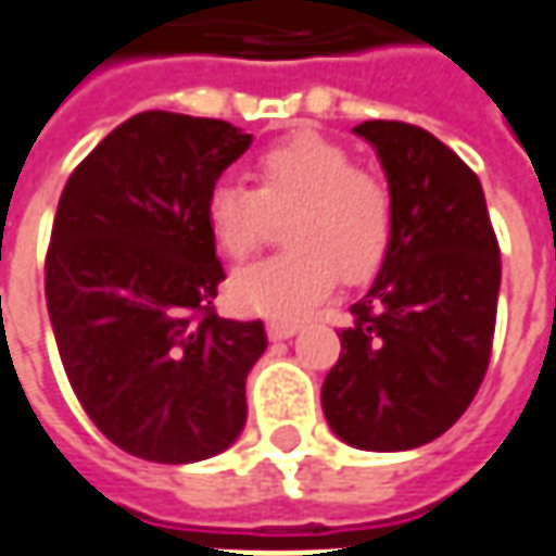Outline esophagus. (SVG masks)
<instances>
[{"label": "esophagus", "mask_w": 556, "mask_h": 556, "mask_svg": "<svg viewBox=\"0 0 556 556\" xmlns=\"http://www.w3.org/2000/svg\"><path fill=\"white\" fill-rule=\"evenodd\" d=\"M298 328H301L298 319H270V323H267V334H270L274 341H286V338L298 334Z\"/></svg>", "instance_id": "34e87169"}]
</instances>
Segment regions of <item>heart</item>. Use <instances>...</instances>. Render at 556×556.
Segmentation results:
<instances>
[{
	"label": "heart",
	"mask_w": 556,
	"mask_h": 556,
	"mask_svg": "<svg viewBox=\"0 0 556 556\" xmlns=\"http://www.w3.org/2000/svg\"><path fill=\"white\" fill-rule=\"evenodd\" d=\"M255 191L218 182L206 194V228L230 262H249L285 218L289 252L240 270L230 301L262 316H294L319 304L338 277L358 286L383 267L392 247V194L380 176L353 164L326 136L298 134L252 164Z\"/></svg>",
	"instance_id": "heart-1"
}]
</instances>
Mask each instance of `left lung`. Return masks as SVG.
I'll return each mask as SVG.
<instances>
[{
  "label": "left lung",
  "mask_w": 556,
  "mask_h": 556,
  "mask_svg": "<svg viewBox=\"0 0 556 556\" xmlns=\"http://www.w3.org/2000/svg\"><path fill=\"white\" fill-rule=\"evenodd\" d=\"M392 194V247L350 307L323 383L334 435L358 451H410L444 435L484 380L500 301V243L484 188L441 139L365 121Z\"/></svg>",
  "instance_id": "1"
}]
</instances>
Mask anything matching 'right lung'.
Instances as JSON below:
<instances>
[{"label":"right lung","mask_w":556,"mask_h":556,"mask_svg":"<svg viewBox=\"0 0 556 556\" xmlns=\"http://www.w3.org/2000/svg\"><path fill=\"white\" fill-rule=\"evenodd\" d=\"M252 136L218 118L139 112L72 169L45 298L72 392L115 447L198 463L247 422L262 319H222L206 194Z\"/></svg>","instance_id":"obj_1"}]
</instances>
